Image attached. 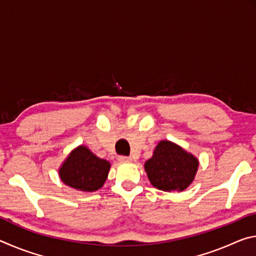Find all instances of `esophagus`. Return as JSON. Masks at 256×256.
Here are the masks:
<instances>
[{"instance_id":"34e87169","label":"esophagus","mask_w":256,"mask_h":256,"mask_svg":"<svg viewBox=\"0 0 256 256\" xmlns=\"http://www.w3.org/2000/svg\"><path fill=\"white\" fill-rule=\"evenodd\" d=\"M118 162H131L132 158L131 157H125V156H120Z\"/></svg>"}]
</instances>
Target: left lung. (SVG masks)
Segmentation results:
<instances>
[{
  "label": "left lung",
  "mask_w": 256,
  "mask_h": 256,
  "mask_svg": "<svg viewBox=\"0 0 256 256\" xmlns=\"http://www.w3.org/2000/svg\"><path fill=\"white\" fill-rule=\"evenodd\" d=\"M198 160L174 142L162 140L154 148V154L144 164L150 183L156 188L170 190H186L194 180Z\"/></svg>",
  "instance_id": "left-lung-1"
}]
</instances>
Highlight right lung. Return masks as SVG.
<instances>
[{
	"label": "right lung",
	"instance_id": "1",
	"mask_svg": "<svg viewBox=\"0 0 256 256\" xmlns=\"http://www.w3.org/2000/svg\"><path fill=\"white\" fill-rule=\"evenodd\" d=\"M110 164L98 158L86 146H76L60 166L58 174L64 184L82 192H94L107 180Z\"/></svg>",
	"mask_w": 256,
	"mask_h": 256
}]
</instances>
